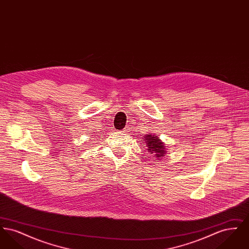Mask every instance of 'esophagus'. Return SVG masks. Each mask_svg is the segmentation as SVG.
Masks as SVG:
<instances>
[{
    "label": "esophagus",
    "instance_id": "1",
    "mask_svg": "<svg viewBox=\"0 0 249 249\" xmlns=\"http://www.w3.org/2000/svg\"><path fill=\"white\" fill-rule=\"evenodd\" d=\"M127 130H128V129L126 128V129H123V130H121V132H122V133H126V131H127Z\"/></svg>",
    "mask_w": 249,
    "mask_h": 249
}]
</instances>
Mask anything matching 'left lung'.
I'll list each match as a JSON object with an SVG mask.
<instances>
[{
	"label": "left lung",
	"mask_w": 249,
	"mask_h": 249,
	"mask_svg": "<svg viewBox=\"0 0 249 249\" xmlns=\"http://www.w3.org/2000/svg\"><path fill=\"white\" fill-rule=\"evenodd\" d=\"M143 141L144 142H142V144L146 147L150 154L154 155V157L158 159V160H160V158L165 156L167 151L164 142H161V140L158 136H156L155 134H146L143 136Z\"/></svg>",
	"instance_id": "1"
}]
</instances>
